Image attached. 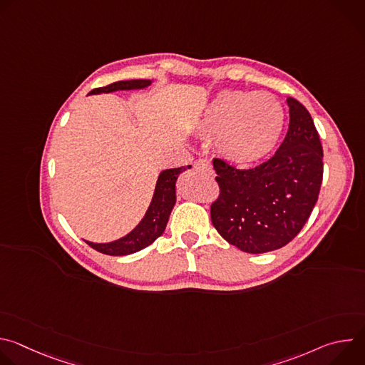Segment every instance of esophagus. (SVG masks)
Here are the masks:
<instances>
[{
    "instance_id": "34e87169",
    "label": "esophagus",
    "mask_w": 365,
    "mask_h": 365,
    "mask_svg": "<svg viewBox=\"0 0 365 365\" xmlns=\"http://www.w3.org/2000/svg\"><path fill=\"white\" fill-rule=\"evenodd\" d=\"M196 169L202 170V172H206V173H214V168H212V163L207 162V160H197L196 162Z\"/></svg>"
}]
</instances>
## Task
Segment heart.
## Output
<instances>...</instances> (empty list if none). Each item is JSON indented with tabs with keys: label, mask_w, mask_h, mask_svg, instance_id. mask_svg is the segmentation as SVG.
I'll return each mask as SVG.
<instances>
[{
	"label": "heart",
	"mask_w": 365,
	"mask_h": 365,
	"mask_svg": "<svg viewBox=\"0 0 365 365\" xmlns=\"http://www.w3.org/2000/svg\"><path fill=\"white\" fill-rule=\"evenodd\" d=\"M283 121V108L272 93L227 89L205 107L196 130L214 141L225 162L252 166L273 153Z\"/></svg>",
	"instance_id": "heart-1"
}]
</instances>
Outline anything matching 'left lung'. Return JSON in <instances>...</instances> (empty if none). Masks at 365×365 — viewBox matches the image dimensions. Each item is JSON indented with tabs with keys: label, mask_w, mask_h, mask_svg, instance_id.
<instances>
[{
	"label": "left lung",
	"mask_w": 365,
	"mask_h": 365,
	"mask_svg": "<svg viewBox=\"0 0 365 365\" xmlns=\"http://www.w3.org/2000/svg\"><path fill=\"white\" fill-rule=\"evenodd\" d=\"M289 130L273 158L238 170L215 159L221 195L211 218L224 240L244 252L279 250L303 228L318 200L324 151L309 111L289 96Z\"/></svg>",
	"instance_id": "left-lung-1"
}]
</instances>
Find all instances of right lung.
Segmentation results:
<instances>
[{"label": "right lung", "instance_id": "add662e5", "mask_svg": "<svg viewBox=\"0 0 365 365\" xmlns=\"http://www.w3.org/2000/svg\"><path fill=\"white\" fill-rule=\"evenodd\" d=\"M154 81L153 79H135V81H120L114 82L108 86L96 88L89 92V95L98 93H111L117 91H135L148 88ZM192 166H182L178 169H166L163 170L158 182H155L154 193L147 211L141 221L135 225L133 231L127 235L111 241V242H92L86 241L88 245L95 248L96 251L107 255H127L137 252L147 245L153 244L158 240L163 231L166 230L170 212L176 203V182L180 173Z\"/></svg>", "mask_w": 365, "mask_h": 365}]
</instances>
